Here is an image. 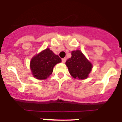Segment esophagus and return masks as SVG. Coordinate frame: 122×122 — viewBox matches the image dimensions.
<instances>
[{
  "mask_svg": "<svg viewBox=\"0 0 122 122\" xmlns=\"http://www.w3.org/2000/svg\"><path fill=\"white\" fill-rule=\"evenodd\" d=\"M61 60H62V62H63V63H65V62H66V58H63V59H61Z\"/></svg>",
  "mask_w": 122,
  "mask_h": 122,
  "instance_id": "34e87169",
  "label": "esophagus"
}]
</instances>
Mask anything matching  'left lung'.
I'll list each match as a JSON object with an SVG mask.
<instances>
[{
  "mask_svg": "<svg viewBox=\"0 0 122 122\" xmlns=\"http://www.w3.org/2000/svg\"><path fill=\"white\" fill-rule=\"evenodd\" d=\"M69 72L73 78L86 79L92 70V64L79 50L71 52V57L66 61Z\"/></svg>",
  "mask_w": 122,
  "mask_h": 122,
  "instance_id": "8db88e82",
  "label": "left lung"
}]
</instances>
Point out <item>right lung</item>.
Listing matches in <instances>:
<instances>
[{"mask_svg": "<svg viewBox=\"0 0 122 122\" xmlns=\"http://www.w3.org/2000/svg\"><path fill=\"white\" fill-rule=\"evenodd\" d=\"M61 61L58 55L47 48L32 58L30 70L36 78L45 80L52 74L54 66Z\"/></svg>", "mask_w": 122, "mask_h": 122, "instance_id": "right-lung-1", "label": "right lung"}]
</instances>
